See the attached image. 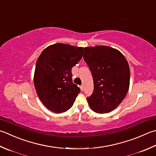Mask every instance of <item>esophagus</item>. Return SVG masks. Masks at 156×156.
I'll return each instance as SVG.
<instances>
[{
	"label": "esophagus",
	"instance_id": "1",
	"mask_svg": "<svg viewBox=\"0 0 156 156\" xmlns=\"http://www.w3.org/2000/svg\"><path fill=\"white\" fill-rule=\"evenodd\" d=\"M80 89H81L82 91L84 90V86H83V85H81V86L80 87Z\"/></svg>",
	"mask_w": 156,
	"mask_h": 156
}]
</instances>
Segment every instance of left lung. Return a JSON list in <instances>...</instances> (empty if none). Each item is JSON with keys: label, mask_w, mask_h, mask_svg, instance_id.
Listing matches in <instances>:
<instances>
[{"label": "left lung", "mask_w": 156, "mask_h": 156, "mask_svg": "<svg viewBox=\"0 0 156 156\" xmlns=\"http://www.w3.org/2000/svg\"><path fill=\"white\" fill-rule=\"evenodd\" d=\"M83 58L93 76L94 90L87 97L88 105L99 114L110 112L126 95L130 84V69L120 51L109 47H86Z\"/></svg>", "instance_id": "8db88e82"}]
</instances>
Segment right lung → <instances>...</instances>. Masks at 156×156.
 <instances>
[{"mask_svg":"<svg viewBox=\"0 0 156 156\" xmlns=\"http://www.w3.org/2000/svg\"><path fill=\"white\" fill-rule=\"evenodd\" d=\"M83 50L57 43L46 48L38 58L34 82L40 100L51 112L68 110L80 92L72 82V68L82 59Z\"/></svg>","mask_w":156,"mask_h":156,"instance_id":"right-lung-1","label":"right lung"}]
</instances>
